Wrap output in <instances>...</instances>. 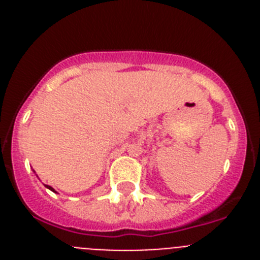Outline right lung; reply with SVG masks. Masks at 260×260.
Returning a JSON list of instances; mask_svg holds the SVG:
<instances>
[{
    "label": "right lung",
    "instance_id": "right-lung-1",
    "mask_svg": "<svg viewBox=\"0 0 260 260\" xmlns=\"http://www.w3.org/2000/svg\"><path fill=\"white\" fill-rule=\"evenodd\" d=\"M45 187H48V189H49V190H52V191H54V189H53L52 186H48V185H45ZM54 192H56V191H54Z\"/></svg>",
    "mask_w": 260,
    "mask_h": 260
}]
</instances>
